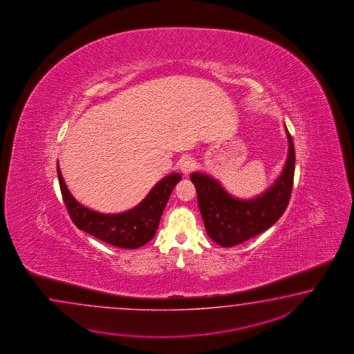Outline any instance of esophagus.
I'll return each instance as SVG.
<instances>
[{"label": "esophagus", "mask_w": 354, "mask_h": 354, "mask_svg": "<svg viewBox=\"0 0 354 354\" xmlns=\"http://www.w3.org/2000/svg\"><path fill=\"white\" fill-rule=\"evenodd\" d=\"M180 171H182V174H191L194 169L196 168V160L194 158H185L182 162H180Z\"/></svg>", "instance_id": "esophagus-1"}]
</instances>
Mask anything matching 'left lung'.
I'll list each match as a JSON object with an SVG mask.
<instances>
[{"instance_id":"obj_1","label":"left lung","mask_w":354,"mask_h":354,"mask_svg":"<svg viewBox=\"0 0 354 354\" xmlns=\"http://www.w3.org/2000/svg\"><path fill=\"white\" fill-rule=\"evenodd\" d=\"M288 156L283 171L271 187L250 200L229 195L218 180L209 174L195 172L197 203L206 233L221 247H234L270 229L287 209L294 186L295 147L287 131Z\"/></svg>"}]
</instances>
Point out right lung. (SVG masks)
Instances as JSON below:
<instances>
[{"label": "right lung", "instance_id": "right-lung-1", "mask_svg": "<svg viewBox=\"0 0 354 354\" xmlns=\"http://www.w3.org/2000/svg\"><path fill=\"white\" fill-rule=\"evenodd\" d=\"M60 192L68 214L75 225L100 241L119 248L143 247L157 233L160 216L174 186L182 180L180 174H172L159 180L142 203L131 210L120 214H101L78 203L66 186L57 165Z\"/></svg>", "mask_w": 354, "mask_h": 354}]
</instances>
